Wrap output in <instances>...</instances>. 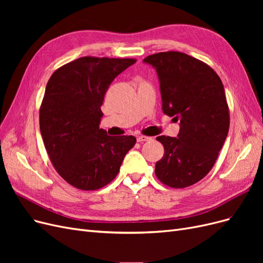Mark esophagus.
Masks as SVG:
<instances>
[{
	"instance_id": "34e87169",
	"label": "esophagus",
	"mask_w": 263,
	"mask_h": 263,
	"mask_svg": "<svg viewBox=\"0 0 263 263\" xmlns=\"http://www.w3.org/2000/svg\"><path fill=\"white\" fill-rule=\"evenodd\" d=\"M148 140H151V137H148V136H138L137 137L138 142H145V141H148Z\"/></svg>"
}]
</instances>
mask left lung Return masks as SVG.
I'll use <instances>...</instances> for the list:
<instances>
[{"label":"left lung","instance_id":"8db88e82","mask_svg":"<svg viewBox=\"0 0 263 263\" xmlns=\"http://www.w3.org/2000/svg\"><path fill=\"white\" fill-rule=\"evenodd\" d=\"M144 62L156 69L163 113L180 122L178 137H157L164 155L155 173L168 186H190L211 171L227 137L224 85L210 66L186 53L158 52Z\"/></svg>","mask_w":263,"mask_h":263}]
</instances>
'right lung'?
<instances>
[{"mask_svg": "<svg viewBox=\"0 0 263 263\" xmlns=\"http://www.w3.org/2000/svg\"><path fill=\"white\" fill-rule=\"evenodd\" d=\"M135 59L82 57L57 69L39 110L44 145L54 169L72 186L91 191L112 182L134 136H108L100 128L109 84Z\"/></svg>", "mask_w": 263, "mask_h": 263, "instance_id": "right-lung-1", "label": "right lung"}]
</instances>
